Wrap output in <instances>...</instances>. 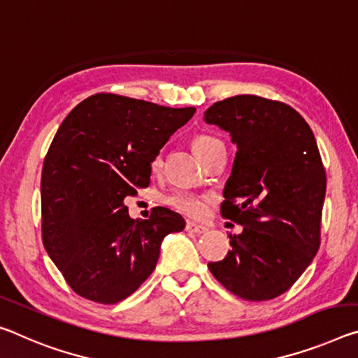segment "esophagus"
Returning a JSON list of instances; mask_svg holds the SVG:
<instances>
[{"label":"esophagus","instance_id":"esophagus-1","mask_svg":"<svg viewBox=\"0 0 358 358\" xmlns=\"http://www.w3.org/2000/svg\"><path fill=\"white\" fill-rule=\"evenodd\" d=\"M186 231L191 232V234H203V232H207V228L206 226H201V224L192 223V221H188V223H186Z\"/></svg>","mask_w":358,"mask_h":358}]
</instances>
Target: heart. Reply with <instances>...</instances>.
<instances>
[{
    "mask_svg": "<svg viewBox=\"0 0 358 358\" xmlns=\"http://www.w3.org/2000/svg\"><path fill=\"white\" fill-rule=\"evenodd\" d=\"M220 143L221 141L218 138H215L213 135H208V134L196 135L194 140H192L194 151L199 155L201 159ZM151 167L152 170H159L162 167V151L156 152L155 157H152ZM166 201L170 207H173L175 210H178V212L188 215V217H192V218H201L207 212L206 197L192 194V192H185V191L173 192V194H170Z\"/></svg>",
    "mask_w": 358,
    "mask_h": 358,
    "instance_id": "b5f03b06",
    "label": "heart"
}]
</instances>
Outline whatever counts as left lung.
<instances>
[{
    "mask_svg": "<svg viewBox=\"0 0 358 358\" xmlns=\"http://www.w3.org/2000/svg\"><path fill=\"white\" fill-rule=\"evenodd\" d=\"M203 121L237 145L221 217L243 226L229 234L232 250L208 269L242 299L280 296L320 247L327 175L314 134L290 105L258 95L217 101Z\"/></svg>",
    "mask_w": 358,
    "mask_h": 358,
    "instance_id": "obj_1",
    "label": "left lung"
}]
</instances>
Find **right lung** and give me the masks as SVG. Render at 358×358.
<instances>
[{
	"instance_id": "obj_1",
	"label": "right lung",
	"mask_w": 358,
	"mask_h": 358,
	"mask_svg": "<svg viewBox=\"0 0 358 358\" xmlns=\"http://www.w3.org/2000/svg\"><path fill=\"white\" fill-rule=\"evenodd\" d=\"M194 106L95 94L75 106L44 157L41 231L50 259L71 290L100 304L130 296L155 271L161 242L185 220L155 207L132 220L127 196L148 188L151 161Z\"/></svg>"
}]
</instances>
